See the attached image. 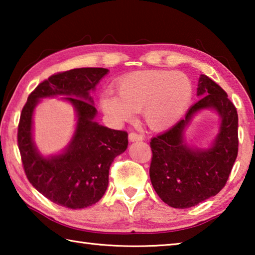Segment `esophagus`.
Listing matches in <instances>:
<instances>
[{"mask_svg":"<svg viewBox=\"0 0 255 255\" xmlns=\"http://www.w3.org/2000/svg\"><path fill=\"white\" fill-rule=\"evenodd\" d=\"M129 140L131 141H137V140H143V136L140 133H138L136 131H131L129 133Z\"/></svg>","mask_w":255,"mask_h":255,"instance_id":"obj_1","label":"esophagus"}]
</instances>
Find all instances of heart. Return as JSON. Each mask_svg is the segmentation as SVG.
Returning a JSON list of instances; mask_svg holds the SVG:
<instances>
[{
  "mask_svg": "<svg viewBox=\"0 0 255 255\" xmlns=\"http://www.w3.org/2000/svg\"><path fill=\"white\" fill-rule=\"evenodd\" d=\"M118 95L101 97V109L115 123L129 122L133 111L143 110L145 122L154 129L172 126L182 117L191 102L193 86L181 72L140 71L124 77L117 84Z\"/></svg>",
  "mask_w": 255,
  "mask_h": 255,
  "instance_id": "1",
  "label": "heart"
}]
</instances>
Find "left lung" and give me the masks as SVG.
Returning a JSON list of instances; mask_svg holds the SVG:
<instances>
[{"mask_svg": "<svg viewBox=\"0 0 255 255\" xmlns=\"http://www.w3.org/2000/svg\"><path fill=\"white\" fill-rule=\"evenodd\" d=\"M200 100L183 119L150 140L149 178L161 199L173 208H190L225 187L239 152V117L227 93L207 75H200ZM214 109L221 116L220 132L208 150L190 149L184 129L198 111Z\"/></svg>", "mask_w": 255, "mask_h": 255, "instance_id": "obj_1", "label": "left lung"}]
</instances>
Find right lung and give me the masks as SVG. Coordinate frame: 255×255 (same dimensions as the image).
<instances>
[{"instance_id": "1", "label": "right lung", "mask_w": 255, "mask_h": 255, "mask_svg": "<svg viewBox=\"0 0 255 255\" xmlns=\"http://www.w3.org/2000/svg\"><path fill=\"white\" fill-rule=\"evenodd\" d=\"M107 73V68L84 67L51 75L30 93L21 112L18 146L24 173L42 196L66 208H85L101 199L111 163L128 146L127 131L94 122L97 109L90 92ZM56 95H65L75 106L77 129L62 154L44 158L32 140L33 109L40 98Z\"/></svg>"}]
</instances>
